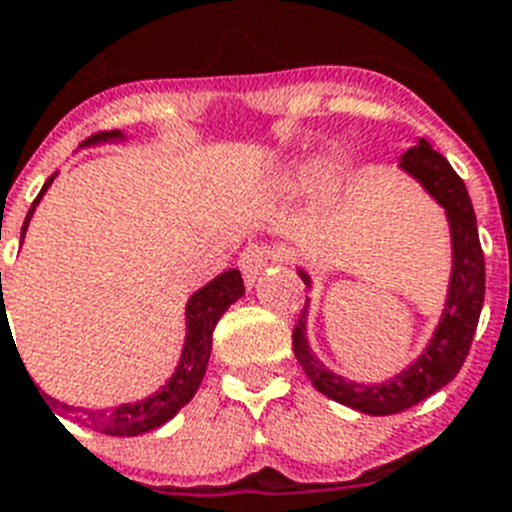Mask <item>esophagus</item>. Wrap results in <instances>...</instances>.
<instances>
[{
	"label": "esophagus",
	"mask_w": 512,
	"mask_h": 512,
	"mask_svg": "<svg viewBox=\"0 0 512 512\" xmlns=\"http://www.w3.org/2000/svg\"><path fill=\"white\" fill-rule=\"evenodd\" d=\"M270 249L265 247V244H247V247L239 252V270H242L244 281H247V286H252V283L257 281V276H263L265 265H268L270 260Z\"/></svg>",
	"instance_id": "obj_1"
}]
</instances>
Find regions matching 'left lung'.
<instances>
[{"label": "left lung", "instance_id": "obj_1", "mask_svg": "<svg viewBox=\"0 0 512 512\" xmlns=\"http://www.w3.org/2000/svg\"><path fill=\"white\" fill-rule=\"evenodd\" d=\"M398 166L414 176L416 182L445 208L450 239H453V273H450L448 302H445L440 325H437L429 346L409 369H403L393 380L380 382V385H362V382H351L330 372L309 351V302L304 304L302 315L294 325V336H291L296 362L302 364L312 385L333 401L369 416L398 414V411L411 409L440 388H445L466 362L484 304V252L479 244V231H476L474 205H471L463 179L455 174L448 158L440 156L427 140H419V145L406 150ZM299 276L309 289L312 281L307 273L299 270Z\"/></svg>", "mask_w": 512, "mask_h": 512}]
</instances>
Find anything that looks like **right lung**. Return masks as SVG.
Wrapping results in <instances>:
<instances>
[{"label":"right lung","mask_w":512,"mask_h":512,"mask_svg":"<svg viewBox=\"0 0 512 512\" xmlns=\"http://www.w3.org/2000/svg\"><path fill=\"white\" fill-rule=\"evenodd\" d=\"M122 137L124 135L119 130L98 132V135L88 137L83 145L109 143V140H122ZM51 182H54V176L46 179L44 190L38 192V197L33 200V205H30L28 216H25L23 223V231H20V239H23L25 231H28L30 216H33V210L41 203V197L49 190ZM242 294V273H239V270H226V273H221L218 278L205 283L203 289L195 291V294L190 296V302H187V338H184V349L182 356H179V364H176V372L169 377V382H166L161 390H156V393L143 398V401L122 403V406H114V409H77V406H67V403L54 401V398H49V395L44 393L38 395L46 398V401L62 406L67 414H72V419H75L77 424H85V427L96 429L101 435L135 437L143 435V432H150V429L161 427V424L169 422L171 416L182 409V406H187V403L192 401V395L197 393V388H200V382H203L205 377V367H208L216 322L221 320L223 312H226L236 299H242ZM51 414H54V411H51ZM54 419H57V416H54Z\"/></svg>","instance_id":"right-lung-1"}]
</instances>
